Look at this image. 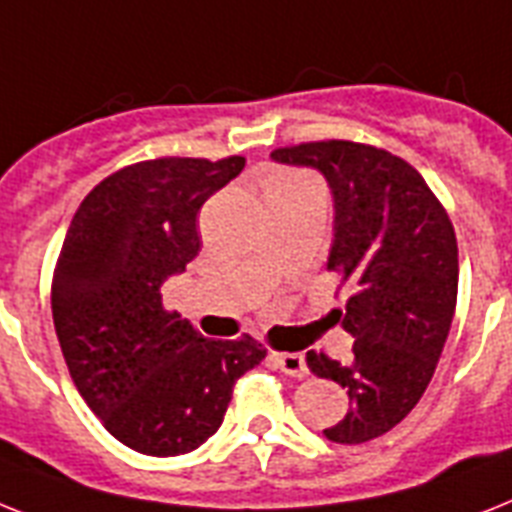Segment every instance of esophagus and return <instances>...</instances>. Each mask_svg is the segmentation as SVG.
Masks as SVG:
<instances>
[{
    "mask_svg": "<svg viewBox=\"0 0 512 512\" xmlns=\"http://www.w3.org/2000/svg\"><path fill=\"white\" fill-rule=\"evenodd\" d=\"M270 360H273L278 371L286 373V376H294V378L307 376L305 355H299V352H273Z\"/></svg>",
    "mask_w": 512,
    "mask_h": 512,
    "instance_id": "obj_1",
    "label": "esophagus"
}]
</instances>
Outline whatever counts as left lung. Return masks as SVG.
Instances as JSON below:
<instances>
[{"label": "left lung", "instance_id": "8db88e82", "mask_svg": "<svg viewBox=\"0 0 512 512\" xmlns=\"http://www.w3.org/2000/svg\"><path fill=\"white\" fill-rule=\"evenodd\" d=\"M270 160L313 168L334 199L328 270L355 286L342 328L352 360L307 352L315 376L347 389L350 410L323 436L363 444L386 434L426 392L458 302V239L450 218L413 165L355 141L276 149Z\"/></svg>", "mask_w": 512, "mask_h": 512}]
</instances>
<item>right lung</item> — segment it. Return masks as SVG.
<instances>
[{"label":"right lung","mask_w":512,"mask_h":512,"mask_svg":"<svg viewBox=\"0 0 512 512\" xmlns=\"http://www.w3.org/2000/svg\"><path fill=\"white\" fill-rule=\"evenodd\" d=\"M244 157H162L94 186L70 223L52 281V318L70 378L118 442L186 455L223 423L236 378L265 357L244 334L205 339L162 307V284L199 255L197 215Z\"/></svg>","instance_id":"add662e5"}]
</instances>
